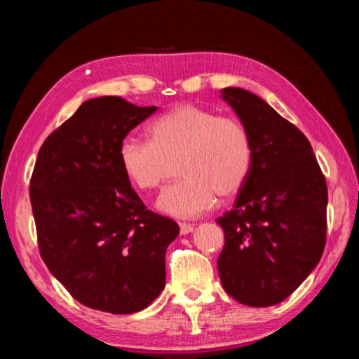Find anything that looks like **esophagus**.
Here are the masks:
<instances>
[{"mask_svg": "<svg viewBox=\"0 0 359 359\" xmlns=\"http://www.w3.org/2000/svg\"><path fill=\"white\" fill-rule=\"evenodd\" d=\"M179 226H180V234H182V236L190 234L191 231L194 229V226H193V224H190V223H180Z\"/></svg>", "mask_w": 359, "mask_h": 359, "instance_id": "34e87169", "label": "esophagus"}]
</instances>
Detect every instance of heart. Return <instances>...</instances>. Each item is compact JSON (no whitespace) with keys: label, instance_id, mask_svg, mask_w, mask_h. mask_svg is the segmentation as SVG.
<instances>
[{"label":"heart","instance_id":"heart-1","mask_svg":"<svg viewBox=\"0 0 359 359\" xmlns=\"http://www.w3.org/2000/svg\"><path fill=\"white\" fill-rule=\"evenodd\" d=\"M149 141L128 136L118 145L120 166L142 191L160 187L177 165L180 182L160 194L163 214L193 218L214 205L217 194L234 196L252 171L253 144L239 120L184 102L156 117Z\"/></svg>","mask_w":359,"mask_h":359}]
</instances>
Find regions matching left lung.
<instances>
[{
    "label": "left lung",
    "mask_w": 359,
    "mask_h": 359,
    "mask_svg": "<svg viewBox=\"0 0 359 359\" xmlns=\"http://www.w3.org/2000/svg\"><path fill=\"white\" fill-rule=\"evenodd\" d=\"M222 98L250 133L252 171L224 231L218 274L226 293L250 307L282 302L306 280L326 244L327 187L312 145L264 100L228 87Z\"/></svg>",
    "instance_id": "8db88e82"
}]
</instances>
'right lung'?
<instances>
[{"label":"right lung","mask_w":359,"mask_h":359,"mask_svg":"<svg viewBox=\"0 0 359 359\" xmlns=\"http://www.w3.org/2000/svg\"><path fill=\"white\" fill-rule=\"evenodd\" d=\"M155 111L120 96L82 102L42 144L29 180L42 259L95 311L135 313L165 288L179 224L145 208L118 160L120 142Z\"/></svg>","instance_id":"right-lung-1"}]
</instances>
